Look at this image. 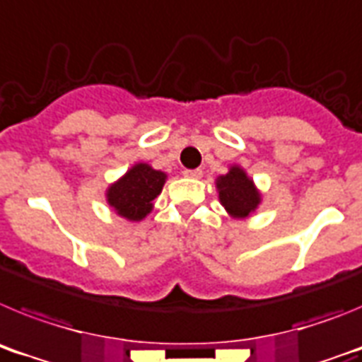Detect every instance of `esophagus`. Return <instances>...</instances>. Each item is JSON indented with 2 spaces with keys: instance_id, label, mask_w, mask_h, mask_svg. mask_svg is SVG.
Listing matches in <instances>:
<instances>
[{
  "instance_id": "obj_1",
  "label": "esophagus",
  "mask_w": 362,
  "mask_h": 362,
  "mask_svg": "<svg viewBox=\"0 0 362 362\" xmlns=\"http://www.w3.org/2000/svg\"><path fill=\"white\" fill-rule=\"evenodd\" d=\"M185 177H192V179H199L203 175V170L201 168H194V170H185L183 172Z\"/></svg>"
}]
</instances>
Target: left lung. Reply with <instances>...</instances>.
<instances>
[{
  "instance_id": "8db88e82",
  "label": "left lung",
  "mask_w": 362,
  "mask_h": 362,
  "mask_svg": "<svg viewBox=\"0 0 362 362\" xmlns=\"http://www.w3.org/2000/svg\"><path fill=\"white\" fill-rule=\"evenodd\" d=\"M219 201L233 219H245L261 203V194L241 166H230L228 174L219 175L216 181Z\"/></svg>"
}]
</instances>
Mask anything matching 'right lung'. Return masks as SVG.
I'll list each match as a JSON object with an SVG mask.
<instances>
[{
    "mask_svg": "<svg viewBox=\"0 0 362 362\" xmlns=\"http://www.w3.org/2000/svg\"><path fill=\"white\" fill-rule=\"evenodd\" d=\"M166 174L153 170L146 163H137L107 190V201L117 216L141 221L152 212L153 199L161 194Z\"/></svg>",
    "mask_w": 362,
    "mask_h": 362,
    "instance_id": "right-lung-1",
    "label": "right lung"
}]
</instances>
